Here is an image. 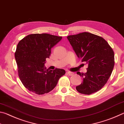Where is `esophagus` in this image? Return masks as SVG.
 Returning a JSON list of instances; mask_svg holds the SVG:
<instances>
[{
	"label": "esophagus",
	"mask_w": 124,
	"mask_h": 124,
	"mask_svg": "<svg viewBox=\"0 0 124 124\" xmlns=\"http://www.w3.org/2000/svg\"><path fill=\"white\" fill-rule=\"evenodd\" d=\"M67 74H68L69 75H70V76H72L73 74H74V73L72 72H70V71H68V72H67Z\"/></svg>",
	"instance_id": "34e87169"
}]
</instances>
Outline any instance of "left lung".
I'll use <instances>...</instances> for the list:
<instances>
[{
	"mask_svg": "<svg viewBox=\"0 0 124 124\" xmlns=\"http://www.w3.org/2000/svg\"><path fill=\"white\" fill-rule=\"evenodd\" d=\"M67 39L79 58L88 64L87 72L77 74L83 82L76 86L79 93L91 95L107 82L114 66V53L106 40L89 32L69 35Z\"/></svg>",
	"mask_w": 124,
	"mask_h": 124,
	"instance_id": "obj_1",
	"label": "left lung"
}]
</instances>
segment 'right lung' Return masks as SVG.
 Segmentation results:
<instances>
[{
  "label": "right lung",
  "mask_w": 124,
  "mask_h": 124,
  "mask_svg": "<svg viewBox=\"0 0 124 124\" xmlns=\"http://www.w3.org/2000/svg\"><path fill=\"white\" fill-rule=\"evenodd\" d=\"M62 38L46 33L27 35L17 44L15 57L18 76L26 89L38 95H43L56 87L66 72L63 69L46 70V58H49L51 48Z\"/></svg>",
  "instance_id": "1"
}]
</instances>
